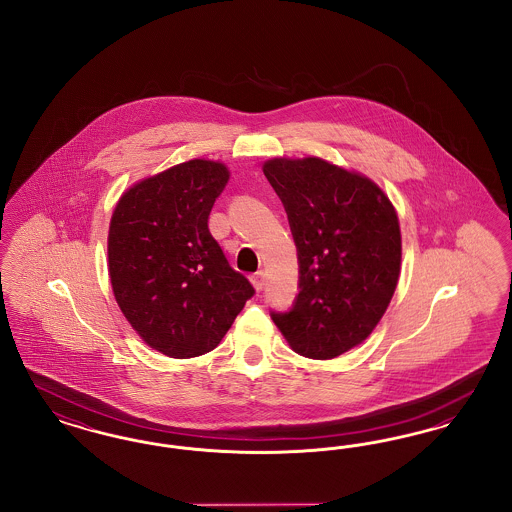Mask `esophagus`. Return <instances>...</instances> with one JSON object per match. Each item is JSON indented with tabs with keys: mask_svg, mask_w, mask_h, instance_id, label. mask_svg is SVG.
<instances>
[{
	"mask_svg": "<svg viewBox=\"0 0 512 512\" xmlns=\"http://www.w3.org/2000/svg\"><path fill=\"white\" fill-rule=\"evenodd\" d=\"M251 284H253V288H255L257 292H261V290L265 288V272H255V274L251 276Z\"/></svg>",
	"mask_w": 512,
	"mask_h": 512,
	"instance_id": "obj_1",
	"label": "esophagus"
}]
</instances>
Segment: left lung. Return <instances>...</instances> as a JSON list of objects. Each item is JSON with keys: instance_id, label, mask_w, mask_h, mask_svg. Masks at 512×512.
Masks as SVG:
<instances>
[{"instance_id": "8db88e82", "label": "left lung", "mask_w": 512, "mask_h": 512, "mask_svg": "<svg viewBox=\"0 0 512 512\" xmlns=\"http://www.w3.org/2000/svg\"><path fill=\"white\" fill-rule=\"evenodd\" d=\"M263 172L288 213L299 293L272 320L295 353L334 359L384 317L401 272V228L384 190L320 157H272Z\"/></svg>"}]
</instances>
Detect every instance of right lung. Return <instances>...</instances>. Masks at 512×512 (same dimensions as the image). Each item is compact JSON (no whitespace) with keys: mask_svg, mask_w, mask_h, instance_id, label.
Listing matches in <instances>:
<instances>
[{"mask_svg":"<svg viewBox=\"0 0 512 512\" xmlns=\"http://www.w3.org/2000/svg\"><path fill=\"white\" fill-rule=\"evenodd\" d=\"M230 171L190 159L122 192L109 222L107 268L122 315L147 345L190 359L219 345L255 293L209 232Z\"/></svg>","mask_w":512,"mask_h":512,"instance_id":"obj_1","label":"right lung"}]
</instances>
